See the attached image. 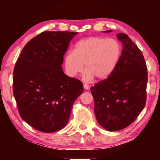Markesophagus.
Instances as JSON below:
<instances>
[{"label":"esophagus","instance_id":"34e87169","mask_svg":"<svg viewBox=\"0 0 160 160\" xmlns=\"http://www.w3.org/2000/svg\"><path fill=\"white\" fill-rule=\"evenodd\" d=\"M83 88H84V89H85V90H88V89H89V85H88V84H84Z\"/></svg>","mask_w":160,"mask_h":160}]
</instances>
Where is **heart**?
<instances>
[{
	"label": "heart",
	"mask_w": 160,
	"mask_h": 160,
	"mask_svg": "<svg viewBox=\"0 0 160 160\" xmlns=\"http://www.w3.org/2000/svg\"><path fill=\"white\" fill-rule=\"evenodd\" d=\"M121 56V47L115 39L103 37H91L80 40L74 51L65 57V66L68 75L75 77L84 70V78L92 80H106L117 67Z\"/></svg>",
	"instance_id": "1"
}]
</instances>
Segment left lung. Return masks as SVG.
I'll use <instances>...</instances> for the list:
<instances>
[{"instance_id": "left-lung-1", "label": "left lung", "mask_w": 160, "mask_h": 160, "mask_svg": "<svg viewBox=\"0 0 160 160\" xmlns=\"http://www.w3.org/2000/svg\"><path fill=\"white\" fill-rule=\"evenodd\" d=\"M116 37L123 45L117 67L107 79L90 88L97 120L109 131L125 128L137 118L145 107L148 80L141 51L126 34Z\"/></svg>"}]
</instances>
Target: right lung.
<instances>
[{
	"instance_id": "1",
	"label": "right lung",
	"mask_w": 160,
	"mask_h": 160,
	"mask_svg": "<svg viewBox=\"0 0 160 160\" xmlns=\"http://www.w3.org/2000/svg\"><path fill=\"white\" fill-rule=\"evenodd\" d=\"M73 32H43L22 50L13 71V94L21 118L38 131H58L66 125L83 92L79 80L61 65Z\"/></svg>"
}]
</instances>
